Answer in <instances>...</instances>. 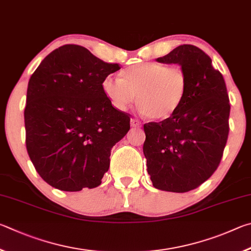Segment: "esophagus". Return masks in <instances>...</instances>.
Wrapping results in <instances>:
<instances>
[{"label":"esophagus","mask_w":251,"mask_h":251,"mask_svg":"<svg viewBox=\"0 0 251 251\" xmlns=\"http://www.w3.org/2000/svg\"><path fill=\"white\" fill-rule=\"evenodd\" d=\"M131 126H132L133 128H139V126H141V122H140L138 119H131Z\"/></svg>","instance_id":"1"}]
</instances>
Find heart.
<instances>
[{
    "label": "heart",
    "mask_w": 251,
    "mask_h": 251,
    "mask_svg": "<svg viewBox=\"0 0 251 251\" xmlns=\"http://www.w3.org/2000/svg\"><path fill=\"white\" fill-rule=\"evenodd\" d=\"M188 77L181 66L142 63L123 69L120 79L105 78L102 90L114 108L125 110L135 98L139 111L149 120H166L181 108Z\"/></svg>",
    "instance_id": "b5f03b06"
}]
</instances>
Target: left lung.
Here are the masks:
<instances>
[{"mask_svg":"<svg viewBox=\"0 0 251 251\" xmlns=\"http://www.w3.org/2000/svg\"><path fill=\"white\" fill-rule=\"evenodd\" d=\"M185 69L188 89L172 117L143 126L148 173L157 190L185 193L212 176L229 133L230 103L223 75L194 45H181L157 58Z\"/></svg>","mask_w":251,"mask_h":251,"instance_id":"1","label":"left lung"}]
</instances>
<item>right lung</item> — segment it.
Segmentation results:
<instances>
[{"label":"right lung","mask_w":251,"mask_h":251,"mask_svg":"<svg viewBox=\"0 0 251 251\" xmlns=\"http://www.w3.org/2000/svg\"><path fill=\"white\" fill-rule=\"evenodd\" d=\"M119 64L79 45L52 50L30 76L24 110L26 149L41 177L65 192L95 188L110 166L111 149L130 130V116L102 90Z\"/></svg>","instance_id":"add662e5"}]
</instances>
